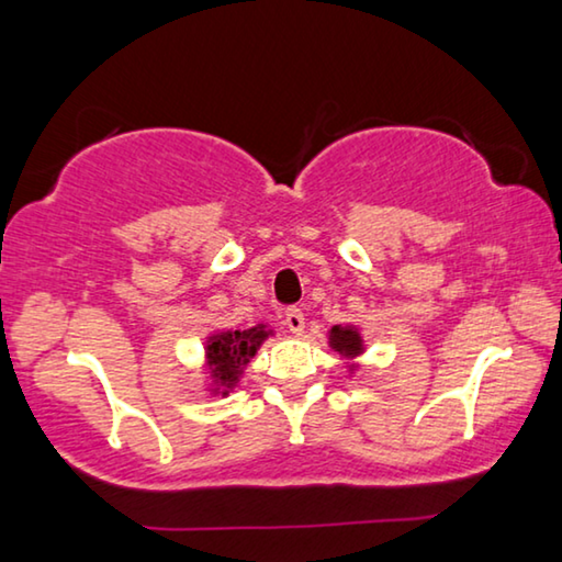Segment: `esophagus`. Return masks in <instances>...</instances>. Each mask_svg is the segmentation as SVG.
<instances>
[{
  "label": "esophagus",
  "instance_id": "obj_1",
  "mask_svg": "<svg viewBox=\"0 0 562 562\" xmlns=\"http://www.w3.org/2000/svg\"><path fill=\"white\" fill-rule=\"evenodd\" d=\"M284 326L290 328V334H295V336L303 334L305 330L303 311H300V307H288V311H284Z\"/></svg>",
  "mask_w": 562,
  "mask_h": 562
}]
</instances>
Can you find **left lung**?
I'll return each instance as SVG.
<instances>
[{
    "mask_svg": "<svg viewBox=\"0 0 562 562\" xmlns=\"http://www.w3.org/2000/svg\"><path fill=\"white\" fill-rule=\"evenodd\" d=\"M330 346L336 351L346 353V357H353V353L361 351V336L353 328H334L330 330Z\"/></svg>",
    "mask_w": 562,
    "mask_h": 562,
    "instance_id": "1",
    "label": "left lung"
}]
</instances>
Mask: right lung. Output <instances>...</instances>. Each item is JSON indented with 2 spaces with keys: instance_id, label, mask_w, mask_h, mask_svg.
Returning <instances> with one entry per match:
<instances>
[{
  "instance_id": "1",
  "label": "right lung",
  "mask_w": 562,
  "mask_h": 562,
  "mask_svg": "<svg viewBox=\"0 0 562 562\" xmlns=\"http://www.w3.org/2000/svg\"><path fill=\"white\" fill-rule=\"evenodd\" d=\"M270 336L262 326L247 328V330H234V334H221L211 338L209 346V363L216 371L218 379L224 384H234L236 376L241 374V367L247 363L259 344Z\"/></svg>"
}]
</instances>
